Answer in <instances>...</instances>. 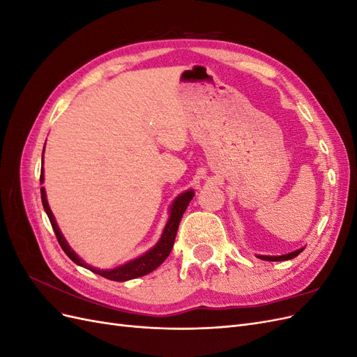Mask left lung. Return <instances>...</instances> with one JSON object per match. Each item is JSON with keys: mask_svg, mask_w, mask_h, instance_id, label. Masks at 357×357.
<instances>
[{"mask_svg": "<svg viewBox=\"0 0 357 357\" xmlns=\"http://www.w3.org/2000/svg\"><path fill=\"white\" fill-rule=\"evenodd\" d=\"M302 250H304V248H299V250H296V252H291V253L283 255V256H257V257H261V259H264V261H269V262H274V261H287V259L296 257Z\"/></svg>", "mask_w": 357, "mask_h": 357, "instance_id": "obj_1", "label": "left lung"}]
</instances>
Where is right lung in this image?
<instances>
[{
  "instance_id": "obj_1",
  "label": "right lung",
  "mask_w": 357,
  "mask_h": 357,
  "mask_svg": "<svg viewBox=\"0 0 357 357\" xmlns=\"http://www.w3.org/2000/svg\"><path fill=\"white\" fill-rule=\"evenodd\" d=\"M43 180H45V177H43V169H41L40 181L43 183ZM192 198H193V190H188L185 193H181V195L174 201V204L171 205V214H169L168 223H167L165 229H164V234H162L159 243L152 248V250L147 252L143 256L134 259V261L128 262V264H125L122 266H117L114 269H96L93 266L86 265L82 261V259L71 250V247L68 245V243L66 241V238H63L59 228H58V225L55 222V218H53L52 210H50L49 204H47V199H46V190H45V188H41L43 207H45V210L47 213V218H49V220L52 223L53 232H55L56 238H58V243L62 247V250L66 252V255L71 259L74 264L88 268V269H91L92 273L100 274L104 278L113 280V282H126V280H132V278H137V277L146 275L149 273H152L153 269H156L162 262L165 261V259L168 257V255L171 253L172 245H174V240H176L180 220L183 218V213L186 211L188 205H189Z\"/></svg>"
}]
</instances>
